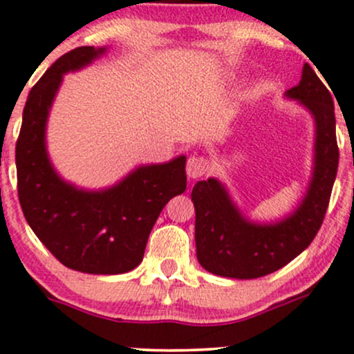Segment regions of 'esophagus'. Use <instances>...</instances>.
I'll use <instances>...</instances> for the list:
<instances>
[{"label": "esophagus", "instance_id": "1", "mask_svg": "<svg viewBox=\"0 0 354 354\" xmlns=\"http://www.w3.org/2000/svg\"><path fill=\"white\" fill-rule=\"evenodd\" d=\"M209 169V160L205 156H191L186 163V173L189 178L196 180V178L205 176Z\"/></svg>", "mask_w": 354, "mask_h": 354}]
</instances>
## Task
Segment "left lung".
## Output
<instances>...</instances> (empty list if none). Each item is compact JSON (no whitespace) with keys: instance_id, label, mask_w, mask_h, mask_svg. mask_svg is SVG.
<instances>
[{"instance_id":"1","label":"left lung","mask_w":354,"mask_h":354,"mask_svg":"<svg viewBox=\"0 0 354 354\" xmlns=\"http://www.w3.org/2000/svg\"><path fill=\"white\" fill-rule=\"evenodd\" d=\"M286 95L299 100L316 121L315 174L299 208L273 225H254L239 214L218 180L198 181L191 191L196 211L194 239L200 265L226 278L253 279L274 273L311 245L323 225L338 171L335 104L330 89L310 64Z\"/></svg>"}]
</instances>
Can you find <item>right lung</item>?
I'll return each instance as SVG.
<instances>
[{
    "label": "right lung",
    "mask_w": 354,
    "mask_h": 354,
    "mask_svg": "<svg viewBox=\"0 0 354 354\" xmlns=\"http://www.w3.org/2000/svg\"><path fill=\"white\" fill-rule=\"evenodd\" d=\"M103 53L104 48H75L31 88L16 141V174L24 218L59 263L81 273L120 274L140 265L166 203L185 193L186 158L141 166L120 185L95 193L76 189L55 173L44 146L53 98L63 73Z\"/></svg>",
    "instance_id": "add662e5"
}]
</instances>
